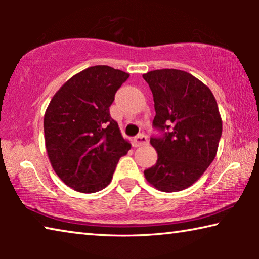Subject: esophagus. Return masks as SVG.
I'll return each instance as SVG.
<instances>
[{"label": "esophagus", "mask_w": 259, "mask_h": 259, "mask_svg": "<svg viewBox=\"0 0 259 259\" xmlns=\"http://www.w3.org/2000/svg\"><path fill=\"white\" fill-rule=\"evenodd\" d=\"M134 142H135V145L136 146L147 145V144H148V138H147V136L142 134V135H138L137 137H135Z\"/></svg>", "instance_id": "1"}]
</instances>
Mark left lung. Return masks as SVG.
Returning a JSON list of instances; mask_svg holds the SVG:
<instances>
[{
  "label": "left lung",
  "mask_w": 259,
  "mask_h": 259,
  "mask_svg": "<svg viewBox=\"0 0 259 259\" xmlns=\"http://www.w3.org/2000/svg\"><path fill=\"white\" fill-rule=\"evenodd\" d=\"M154 99L153 126L163 133L151 137L156 163L144 171L162 192H178L202 176L217 154L222 117L211 90L192 74L164 68L143 74Z\"/></svg>",
  "instance_id": "left-lung-1"
}]
</instances>
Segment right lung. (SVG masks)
Returning <instances> with one entry per match:
<instances>
[{
	"mask_svg": "<svg viewBox=\"0 0 259 259\" xmlns=\"http://www.w3.org/2000/svg\"><path fill=\"white\" fill-rule=\"evenodd\" d=\"M129 74L98 65L75 74L57 91L45 114V139L55 172L81 193L111 183L120 157L131 148L109 106Z\"/></svg>",
	"mask_w": 259,
	"mask_h": 259,
	"instance_id": "right-lung-1",
	"label": "right lung"
}]
</instances>
